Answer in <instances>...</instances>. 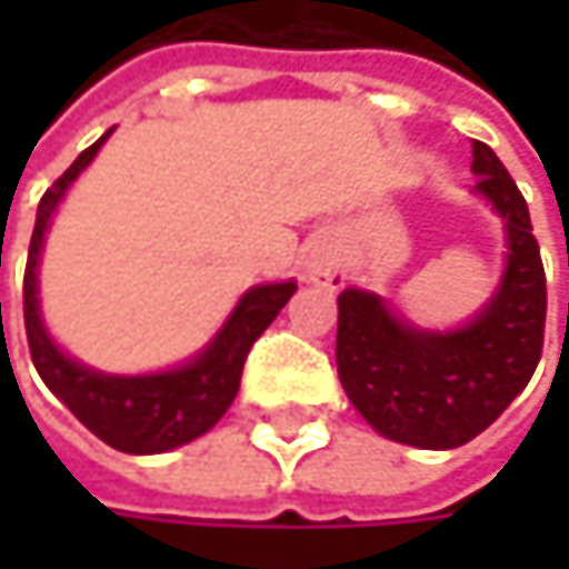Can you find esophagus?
Returning a JSON list of instances; mask_svg holds the SVG:
<instances>
[{"mask_svg": "<svg viewBox=\"0 0 569 569\" xmlns=\"http://www.w3.org/2000/svg\"><path fill=\"white\" fill-rule=\"evenodd\" d=\"M306 280L319 286H339L346 280V270H342V260L332 247L326 243H312L306 250Z\"/></svg>", "mask_w": 569, "mask_h": 569, "instance_id": "34e87169", "label": "esophagus"}]
</instances>
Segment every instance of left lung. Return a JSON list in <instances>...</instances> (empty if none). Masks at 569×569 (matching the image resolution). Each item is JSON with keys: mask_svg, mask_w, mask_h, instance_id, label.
I'll list each match as a JSON object with an SVG mask.
<instances>
[{"mask_svg": "<svg viewBox=\"0 0 569 569\" xmlns=\"http://www.w3.org/2000/svg\"><path fill=\"white\" fill-rule=\"evenodd\" d=\"M475 193L505 220V273L458 329H421L359 286L339 292L336 366L356 411L386 438L448 451L478 438L530 382L547 319V280L527 200L498 154L475 141Z\"/></svg>", "mask_w": 569, "mask_h": 569, "instance_id": "1", "label": "left lung"}]
</instances>
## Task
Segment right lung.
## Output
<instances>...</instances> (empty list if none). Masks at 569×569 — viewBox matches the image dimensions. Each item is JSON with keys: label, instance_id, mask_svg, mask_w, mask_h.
I'll return each mask as SVG.
<instances>
[{"label": "right lung", "instance_id": "obj_1", "mask_svg": "<svg viewBox=\"0 0 569 569\" xmlns=\"http://www.w3.org/2000/svg\"><path fill=\"white\" fill-rule=\"evenodd\" d=\"M108 138L111 131L98 138L88 151H81L74 164L46 190L39 203L32 243H29V263H26V286H22L26 336L42 382L52 389V396L68 405V411L91 435L128 455H161L207 435L227 415V408L240 392L247 352L263 336V329L280 316V309L296 292V280L250 286L237 299L233 312L217 329V336L197 356H190L173 369L144 372V376H111L71 359L46 329L42 302H39V263L58 203L64 200L68 187L78 180V173L94 161V154Z\"/></svg>", "mask_w": 569, "mask_h": 569}]
</instances>
